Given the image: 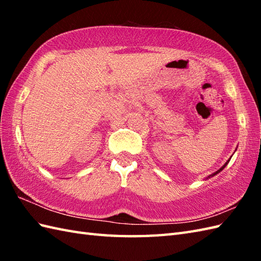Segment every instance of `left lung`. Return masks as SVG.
Segmentation results:
<instances>
[{
  "label": "left lung",
  "mask_w": 261,
  "mask_h": 261,
  "mask_svg": "<svg viewBox=\"0 0 261 261\" xmlns=\"http://www.w3.org/2000/svg\"><path fill=\"white\" fill-rule=\"evenodd\" d=\"M230 159H231V158H230ZM230 159H229V160H228V162H226V163H225V164H224V165L222 166V167H221V168H220V169H219L218 171H215V173H214V174H212V175H211V176H214V175H216V174H219L221 170H222V169H224V167H225V166H226V165H228V163L230 162Z\"/></svg>",
  "instance_id": "left-lung-1"
}]
</instances>
